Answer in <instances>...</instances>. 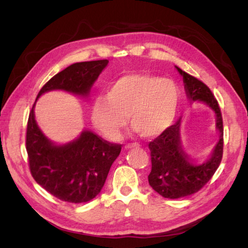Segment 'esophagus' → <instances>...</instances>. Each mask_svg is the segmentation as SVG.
<instances>
[{
  "mask_svg": "<svg viewBox=\"0 0 248 248\" xmlns=\"http://www.w3.org/2000/svg\"><path fill=\"white\" fill-rule=\"evenodd\" d=\"M140 145L138 144V143H130V144H127L124 146L125 149H130V148H134V147H140Z\"/></svg>",
  "mask_w": 248,
  "mask_h": 248,
  "instance_id": "34e87169",
  "label": "esophagus"
}]
</instances>
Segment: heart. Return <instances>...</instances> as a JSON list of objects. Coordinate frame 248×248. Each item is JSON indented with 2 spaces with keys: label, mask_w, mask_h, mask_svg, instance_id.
Wrapping results in <instances>:
<instances>
[{
  "label": "heart",
  "mask_w": 248,
  "mask_h": 248,
  "mask_svg": "<svg viewBox=\"0 0 248 248\" xmlns=\"http://www.w3.org/2000/svg\"><path fill=\"white\" fill-rule=\"evenodd\" d=\"M181 92L177 84L147 73H131L116 78L105 97L93 102L91 119L105 138L116 140L129 123L145 138L160 135L175 119Z\"/></svg>",
  "instance_id": "heart-1"
}]
</instances>
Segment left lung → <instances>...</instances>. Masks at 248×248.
<instances>
[{
	"label": "left lung",
	"instance_id": "8db88e82",
	"mask_svg": "<svg viewBox=\"0 0 248 248\" xmlns=\"http://www.w3.org/2000/svg\"><path fill=\"white\" fill-rule=\"evenodd\" d=\"M183 77L187 97L192 101H202L217 114V128L219 140L215 146L211 159L200 165H195L181 148L179 118L156 139L149 143L151 171L148 176L150 186L161 196L176 199L188 196L200 191L209 182L218 168L223 157L224 127L223 117L217 100L203 82L176 67Z\"/></svg>",
	"mask_w": 248,
	"mask_h": 248
}]
</instances>
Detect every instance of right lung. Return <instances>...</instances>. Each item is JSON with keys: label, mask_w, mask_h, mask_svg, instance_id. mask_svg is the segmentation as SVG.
Masks as SVG:
<instances>
[{"label": "right lung", "mask_w": 248, "mask_h": 248, "mask_svg": "<svg viewBox=\"0 0 248 248\" xmlns=\"http://www.w3.org/2000/svg\"><path fill=\"white\" fill-rule=\"evenodd\" d=\"M108 62V60L76 62L51 78L37 98L53 89L87 96ZM34 107L35 104L30 112L25 140L31 176L46 191L62 202H89L103 187L121 145L109 143L91 131H83L72 143L56 146L37 125Z\"/></svg>", "instance_id": "obj_1"}]
</instances>
